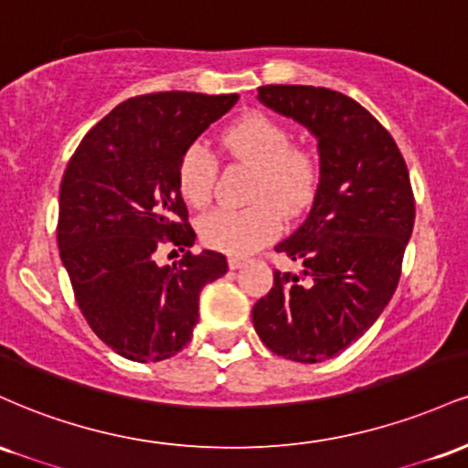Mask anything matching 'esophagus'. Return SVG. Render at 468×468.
Returning <instances> with one entry per match:
<instances>
[{"mask_svg": "<svg viewBox=\"0 0 468 468\" xmlns=\"http://www.w3.org/2000/svg\"><path fill=\"white\" fill-rule=\"evenodd\" d=\"M244 264H246V260H241V257H229L230 271H238V268H241Z\"/></svg>", "mask_w": 468, "mask_h": 468, "instance_id": "obj_1", "label": "esophagus"}]
</instances>
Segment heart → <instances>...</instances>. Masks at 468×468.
<instances>
[{"label":"heart","mask_w":468,"mask_h":468,"mask_svg":"<svg viewBox=\"0 0 468 468\" xmlns=\"http://www.w3.org/2000/svg\"><path fill=\"white\" fill-rule=\"evenodd\" d=\"M224 149L255 166L250 207L216 208L197 222L200 239L229 255H246L275 239L283 216H294L310 204L319 185L316 155L292 144V133L277 118L250 112L222 133ZM218 160L207 144L193 143L178 163V189L193 207H204L213 196Z\"/></svg>","instance_id":"b5f03b06"}]
</instances>
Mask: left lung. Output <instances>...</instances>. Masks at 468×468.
<instances>
[{"label":"left lung","instance_id":"1","mask_svg":"<svg viewBox=\"0 0 468 468\" xmlns=\"http://www.w3.org/2000/svg\"><path fill=\"white\" fill-rule=\"evenodd\" d=\"M266 107L302 122L319 147L313 208L277 252L302 272H275L252 308L268 350L321 363L374 325L400 279L416 204L394 138L350 96L313 85H264Z\"/></svg>","mask_w":468,"mask_h":468}]
</instances>
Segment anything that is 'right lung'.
<instances>
[{"label":"right lung","mask_w":468,"mask_h":468,"mask_svg":"<svg viewBox=\"0 0 468 468\" xmlns=\"http://www.w3.org/2000/svg\"><path fill=\"white\" fill-rule=\"evenodd\" d=\"M238 99L155 92L122 101L85 133L63 174L57 241L74 299L94 335L130 361L176 356L193 336L200 290L229 271L216 250H187L174 267H158L154 250L196 241L178 163Z\"/></svg>","instance_id":"obj_1"}]
</instances>
